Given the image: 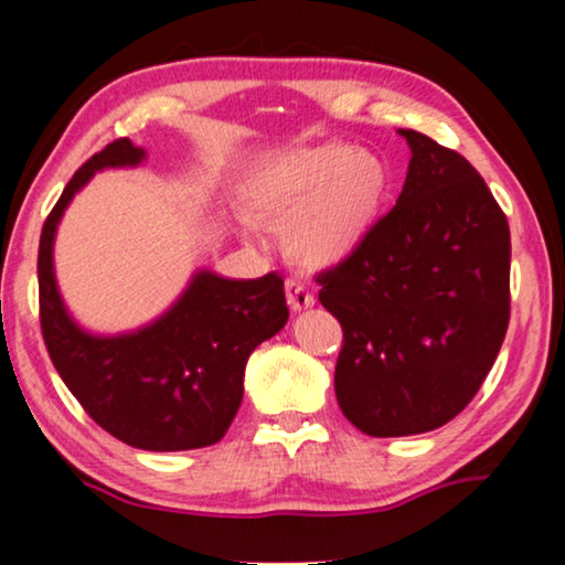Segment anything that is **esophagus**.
Segmentation results:
<instances>
[{
    "label": "esophagus",
    "mask_w": 565,
    "mask_h": 565,
    "mask_svg": "<svg viewBox=\"0 0 565 565\" xmlns=\"http://www.w3.org/2000/svg\"><path fill=\"white\" fill-rule=\"evenodd\" d=\"M285 296H288V306L292 311H306V308L313 306V296L298 280H285Z\"/></svg>",
    "instance_id": "esophagus-1"
}]
</instances>
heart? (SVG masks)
<instances>
[{
	"label": "heart",
	"instance_id": "b5f03b06",
	"mask_svg": "<svg viewBox=\"0 0 565 565\" xmlns=\"http://www.w3.org/2000/svg\"><path fill=\"white\" fill-rule=\"evenodd\" d=\"M244 198L259 218L285 221V252L298 265L327 269L375 236L393 198V169L381 153L327 141L262 161Z\"/></svg>",
	"mask_w": 565,
	"mask_h": 565
}]
</instances>
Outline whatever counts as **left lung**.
Returning <instances> with one entry per match:
<instances>
[{"label":"left lung","instance_id":"8db88e82","mask_svg":"<svg viewBox=\"0 0 565 565\" xmlns=\"http://www.w3.org/2000/svg\"><path fill=\"white\" fill-rule=\"evenodd\" d=\"M404 190L352 259L316 277L342 323V414L370 437L443 427L493 367L509 327V223L458 151L398 128Z\"/></svg>","mask_w":565,"mask_h":565}]
</instances>
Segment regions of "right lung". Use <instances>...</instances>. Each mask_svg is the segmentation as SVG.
Masks as SVG:
<instances>
[{"mask_svg":"<svg viewBox=\"0 0 565 565\" xmlns=\"http://www.w3.org/2000/svg\"><path fill=\"white\" fill-rule=\"evenodd\" d=\"M143 159L141 146L118 138L61 192L38 246L41 329L61 381L105 431L138 450H198L228 431L244 398L246 360L288 323V303L277 273L228 280L200 269L157 321L118 337L84 331L68 316L53 273L58 221L92 174Z\"/></svg>","mask_w":565,"mask_h":565,"instance_id":"add662e5","label":"right lung"}]
</instances>
